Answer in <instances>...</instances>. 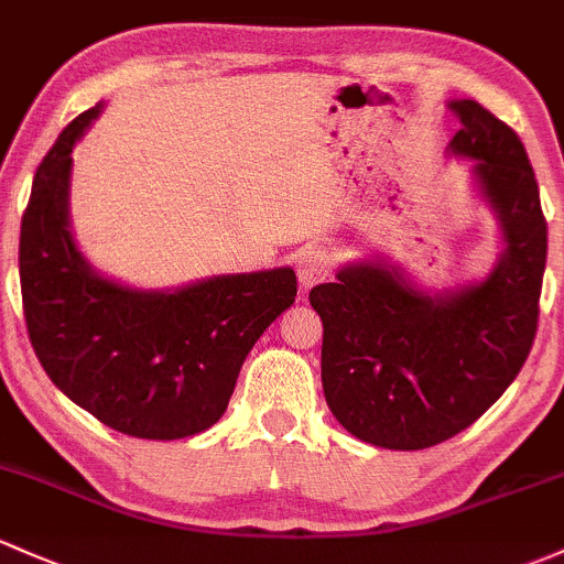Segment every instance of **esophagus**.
<instances>
[{
  "instance_id": "esophagus-1",
  "label": "esophagus",
  "mask_w": 564,
  "mask_h": 564,
  "mask_svg": "<svg viewBox=\"0 0 564 564\" xmlns=\"http://www.w3.org/2000/svg\"><path fill=\"white\" fill-rule=\"evenodd\" d=\"M295 269H299L301 288L308 290L330 274L333 256L328 250H323V247H304V250L299 252V263H295Z\"/></svg>"
}]
</instances>
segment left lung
<instances>
[{"label": "left lung", "instance_id": "1", "mask_svg": "<svg viewBox=\"0 0 564 564\" xmlns=\"http://www.w3.org/2000/svg\"><path fill=\"white\" fill-rule=\"evenodd\" d=\"M459 120L446 155L470 161L478 202L495 215L492 269L430 290L403 265L366 256L312 288L323 319V390L347 433L414 452L474 425L522 371L538 328L546 220L522 139L474 99H449Z\"/></svg>", "mask_w": 564, "mask_h": 564}]
</instances>
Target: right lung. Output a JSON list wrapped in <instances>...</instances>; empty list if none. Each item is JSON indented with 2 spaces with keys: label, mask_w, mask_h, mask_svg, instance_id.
Segmentation results:
<instances>
[{
  "label": "right lung",
  "mask_w": 564,
  "mask_h": 564,
  "mask_svg": "<svg viewBox=\"0 0 564 564\" xmlns=\"http://www.w3.org/2000/svg\"><path fill=\"white\" fill-rule=\"evenodd\" d=\"M105 105L77 115L34 174L21 223L32 347L53 384L118 433L177 441L226 414L241 362L295 301L290 265L166 290L105 276L72 234V150Z\"/></svg>",
  "instance_id": "add662e5"
}]
</instances>
